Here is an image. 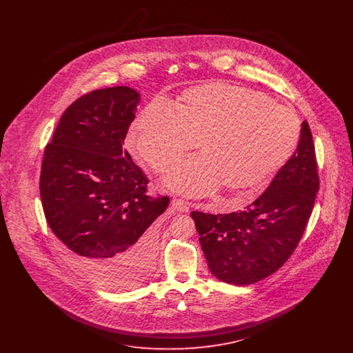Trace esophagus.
Masks as SVG:
<instances>
[{
  "mask_svg": "<svg viewBox=\"0 0 353 353\" xmlns=\"http://www.w3.org/2000/svg\"><path fill=\"white\" fill-rule=\"evenodd\" d=\"M172 206H173L174 210H177L180 213H184V212L189 210L188 202H185L184 200H179V199H173L172 200Z\"/></svg>",
  "mask_w": 353,
  "mask_h": 353,
  "instance_id": "1",
  "label": "esophagus"
}]
</instances>
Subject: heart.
I'll return each mask as SVG.
<instances>
[{
	"label": "heart",
	"mask_w": 353,
	"mask_h": 353,
	"mask_svg": "<svg viewBox=\"0 0 353 353\" xmlns=\"http://www.w3.org/2000/svg\"><path fill=\"white\" fill-rule=\"evenodd\" d=\"M301 120L269 95L241 85L202 84L186 90L177 110L163 99L141 108L130 144L152 168L164 170L201 143V157L173 165L167 184L201 196L222 186L246 193L266 183L296 151Z\"/></svg>",
	"instance_id": "b5f03b06"
}]
</instances>
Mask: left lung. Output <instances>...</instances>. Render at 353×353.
<instances>
[{
  "label": "left lung",
  "mask_w": 353,
  "mask_h": 353,
  "mask_svg": "<svg viewBox=\"0 0 353 353\" xmlns=\"http://www.w3.org/2000/svg\"><path fill=\"white\" fill-rule=\"evenodd\" d=\"M319 184L312 134L304 120L296 151L255 201L229 214L190 213L212 274L246 285L281 269L302 239Z\"/></svg>",
  "instance_id": "obj_1"
}]
</instances>
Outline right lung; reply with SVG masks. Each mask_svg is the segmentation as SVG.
I'll return each instance as SVG.
<instances>
[{"instance_id": "add662e5", "label": "right lung", "mask_w": 353, "mask_h": 353, "mask_svg": "<svg viewBox=\"0 0 353 353\" xmlns=\"http://www.w3.org/2000/svg\"><path fill=\"white\" fill-rule=\"evenodd\" d=\"M139 92L118 85L71 103L42 159L46 221L68 262L107 290L141 285L156 258L152 222L168 196H148L150 180L124 150Z\"/></svg>"}]
</instances>
